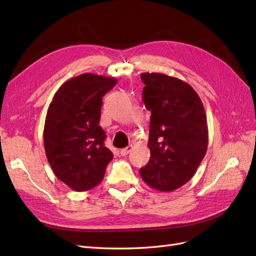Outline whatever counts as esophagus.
Listing matches in <instances>:
<instances>
[{
    "instance_id": "obj_1",
    "label": "esophagus",
    "mask_w": 256,
    "mask_h": 256,
    "mask_svg": "<svg viewBox=\"0 0 256 256\" xmlns=\"http://www.w3.org/2000/svg\"><path fill=\"white\" fill-rule=\"evenodd\" d=\"M132 148H134V146L132 145H128L126 148H122V150H120V154L122 156H127V154L132 150Z\"/></svg>"
}]
</instances>
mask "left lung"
<instances>
[{
    "label": "left lung",
    "instance_id": "obj_1",
    "mask_svg": "<svg viewBox=\"0 0 256 256\" xmlns=\"http://www.w3.org/2000/svg\"><path fill=\"white\" fill-rule=\"evenodd\" d=\"M143 102L152 112L150 159L140 168L150 188L171 192L187 184L206 154L208 126L198 92L190 84L164 74L144 72Z\"/></svg>",
    "mask_w": 256,
    "mask_h": 256
}]
</instances>
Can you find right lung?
I'll list each match as a JSON object with an SVG mask.
<instances>
[{
	"label": "right lung",
	"instance_id": "right-lung-1",
	"mask_svg": "<svg viewBox=\"0 0 256 256\" xmlns=\"http://www.w3.org/2000/svg\"><path fill=\"white\" fill-rule=\"evenodd\" d=\"M118 79L83 74L66 81L54 94L44 128L48 162L60 182L74 191L102 182L113 154L99 126L102 97Z\"/></svg>",
	"mask_w": 256,
	"mask_h": 256
}]
</instances>
